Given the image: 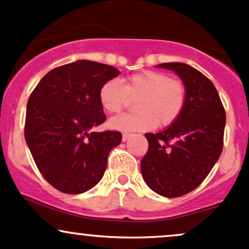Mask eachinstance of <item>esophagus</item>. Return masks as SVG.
I'll use <instances>...</instances> for the list:
<instances>
[{
	"instance_id": "obj_1",
	"label": "esophagus",
	"mask_w": 249,
	"mask_h": 249,
	"mask_svg": "<svg viewBox=\"0 0 249 249\" xmlns=\"http://www.w3.org/2000/svg\"><path fill=\"white\" fill-rule=\"evenodd\" d=\"M129 138H130V133H126V132L123 133V138H122L123 142H125V141H127V140H129Z\"/></svg>"
}]
</instances>
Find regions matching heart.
<instances>
[{
	"label": "heart",
	"mask_w": 249,
	"mask_h": 249,
	"mask_svg": "<svg viewBox=\"0 0 249 249\" xmlns=\"http://www.w3.org/2000/svg\"><path fill=\"white\" fill-rule=\"evenodd\" d=\"M137 97V112L112 118L109 127L131 132L150 130L156 124L169 126L181 116L187 94L181 81L156 70L133 74L123 85L118 80H109L99 90V101L108 113H118L129 104V99Z\"/></svg>",
	"instance_id": "obj_1"
}]
</instances>
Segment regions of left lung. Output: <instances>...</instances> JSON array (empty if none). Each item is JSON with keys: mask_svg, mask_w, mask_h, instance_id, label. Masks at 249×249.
<instances>
[{"mask_svg": "<svg viewBox=\"0 0 249 249\" xmlns=\"http://www.w3.org/2000/svg\"><path fill=\"white\" fill-rule=\"evenodd\" d=\"M186 87L181 116L163 131L145 133L148 153L141 172L160 196L175 198L197 188L211 172L223 149L226 111L213 83L185 63H162Z\"/></svg>", "mask_w": 249, "mask_h": 249, "instance_id": "obj_1", "label": "left lung"}]
</instances>
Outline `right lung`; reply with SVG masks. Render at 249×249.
<instances>
[{"label":"right lung","mask_w":249,"mask_h":249,"mask_svg":"<svg viewBox=\"0 0 249 249\" xmlns=\"http://www.w3.org/2000/svg\"><path fill=\"white\" fill-rule=\"evenodd\" d=\"M119 70L76 61L49 71L30 95L25 138L44 179L68 195L95 186L108 154L122 142L119 131L91 132L106 120L99 90Z\"/></svg>","instance_id":"1"}]
</instances>
